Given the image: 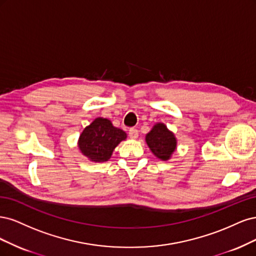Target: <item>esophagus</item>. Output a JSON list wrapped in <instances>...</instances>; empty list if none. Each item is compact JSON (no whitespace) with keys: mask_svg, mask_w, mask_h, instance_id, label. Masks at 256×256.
Segmentation results:
<instances>
[{"mask_svg":"<svg viewBox=\"0 0 256 256\" xmlns=\"http://www.w3.org/2000/svg\"><path fill=\"white\" fill-rule=\"evenodd\" d=\"M128 136H130V139L138 138V130L136 128H130L128 130Z\"/></svg>","mask_w":256,"mask_h":256,"instance_id":"1","label":"esophagus"}]
</instances>
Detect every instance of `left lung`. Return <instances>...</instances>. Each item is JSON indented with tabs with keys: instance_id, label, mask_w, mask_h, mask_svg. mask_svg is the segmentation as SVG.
I'll return each mask as SVG.
<instances>
[{
	"instance_id": "1",
	"label": "left lung",
	"mask_w": 256,
	"mask_h": 256,
	"mask_svg": "<svg viewBox=\"0 0 256 256\" xmlns=\"http://www.w3.org/2000/svg\"><path fill=\"white\" fill-rule=\"evenodd\" d=\"M146 142L152 153L162 160H168L176 149V138L164 123H156L146 135Z\"/></svg>"
}]
</instances>
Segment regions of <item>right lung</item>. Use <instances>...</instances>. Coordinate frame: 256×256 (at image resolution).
<instances>
[{"label":"right lung","mask_w":256,"mask_h":256,"mask_svg":"<svg viewBox=\"0 0 256 256\" xmlns=\"http://www.w3.org/2000/svg\"><path fill=\"white\" fill-rule=\"evenodd\" d=\"M126 139V133L114 128L110 120L98 117L82 132L78 138L80 152L92 162H107L112 151L122 140Z\"/></svg>","instance_id":"right-lung-1"}]
</instances>
